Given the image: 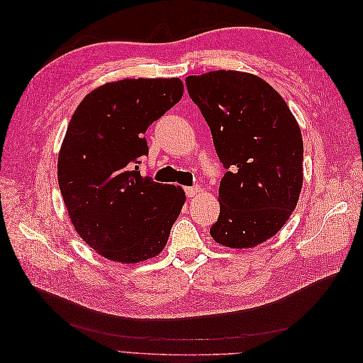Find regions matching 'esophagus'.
<instances>
[{"mask_svg": "<svg viewBox=\"0 0 363 363\" xmlns=\"http://www.w3.org/2000/svg\"><path fill=\"white\" fill-rule=\"evenodd\" d=\"M184 192H186V196H196L199 195V192H200V186H191V188H186L184 189Z\"/></svg>", "mask_w": 363, "mask_h": 363, "instance_id": "obj_1", "label": "esophagus"}]
</instances>
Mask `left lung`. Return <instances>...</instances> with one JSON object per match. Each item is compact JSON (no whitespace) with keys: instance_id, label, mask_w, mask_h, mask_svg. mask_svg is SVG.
<instances>
[{"instance_id":"8db88e82","label":"left lung","mask_w":363,"mask_h":363,"mask_svg":"<svg viewBox=\"0 0 363 363\" xmlns=\"http://www.w3.org/2000/svg\"><path fill=\"white\" fill-rule=\"evenodd\" d=\"M227 169L211 236L228 248H251L286 224L303 186V138L281 95L260 77L212 71L186 79Z\"/></svg>"}]
</instances>
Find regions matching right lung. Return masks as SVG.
<instances>
[{
    "label": "right lung",
    "instance_id": "obj_1",
    "mask_svg": "<svg viewBox=\"0 0 363 363\" xmlns=\"http://www.w3.org/2000/svg\"><path fill=\"white\" fill-rule=\"evenodd\" d=\"M180 79H125L87 94L59 152L57 179L84 242L113 262L156 257L186 201L180 186L140 174L147 128L182 100Z\"/></svg>",
    "mask_w": 363,
    "mask_h": 363
}]
</instances>
